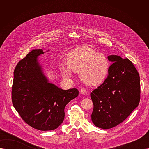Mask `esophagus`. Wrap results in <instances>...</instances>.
<instances>
[{
    "label": "esophagus",
    "instance_id": "esophagus-1",
    "mask_svg": "<svg viewBox=\"0 0 149 149\" xmlns=\"http://www.w3.org/2000/svg\"><path fill=\"white\" fill-rule=\"evenodd\" d=\"M80 93H81V94H86V93H87V91H86V89H85L84 88H81L80 89Z\"/></svg>",
    "mask_w": 149,
    "mask_h": 149
}]
</instances>
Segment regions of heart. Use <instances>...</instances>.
Segmentation results:
<instances>
[{"label": "heart", "instance_id": "b5f03b06", "mask_svg": "<svg viewBox=\"0 0 149 149\" xmlns=\"http://www.w3.org/2000/svg\"><path fill=\"white\" fill-rule=\"evenodd\" d=\"M66 64L60 66L65 78L72 77V71L79 72L80 80L89 86H95L102 83L107 76L109 62L103 54L84 47L70 52L66 58Z\"/></svg>", "mask_w": 149, "mask_h": 149}]
</instances>
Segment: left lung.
Masks as SVG:
<instances>
[{"label": "left lung", "mask_w": 149, "mask_h": 149, "mask_svg": "<svg viewBox=\"0 0 149 149\" xmlns=\"http://www.w3.org/2000/svg\"><path fill=\"white\" fill-rule=\"evenodd\" d=\"M109 66L104 81L91 93L93 109L91 115L95 126L107 129L126 120L140 101V78L128 58L108 56Z\"/></svg>", "instance_id": "1"}]
</instances>
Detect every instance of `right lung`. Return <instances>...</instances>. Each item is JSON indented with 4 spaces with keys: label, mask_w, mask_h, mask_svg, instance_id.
<instances>
[{
    "label": "right lung",
    "mask_w": 149,
    "mask_h": 149,
    "mask_svg": "<svg viewBox=\"0 0 149 149\" xmlns=\"http://www.w3.org/2000/svg\"><path fill=\"white\" fill-rule=\"evenodd\" d=\"M42 49L29 52L15 66L12 86V103L22 120L42 130L57 129L65 118V107L79 95L75 88L63 90L48 80L37 60Z\"/></svg>",
    "instance_id": "right-lung-1"
}]
</instances>
